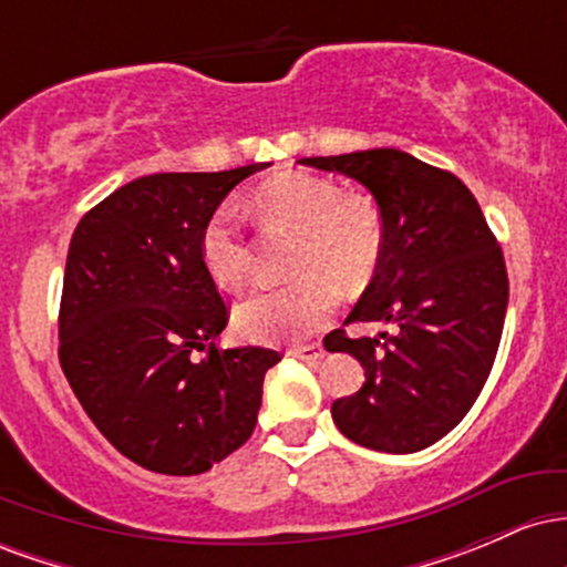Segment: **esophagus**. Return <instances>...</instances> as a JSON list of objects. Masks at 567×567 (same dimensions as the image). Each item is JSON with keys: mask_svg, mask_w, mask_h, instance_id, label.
Masks as SVG:
<instances>
[{"mask_svg": "<svg viewBox=\"0 0 567 567\" xmlns=\"http://www.w3.org/2000/svg\"><path fill=\"white\" fill-rule=\"evenodd\" d=\"M290 354L306 362H320L324 357V347L322 343H303V347H292Z\"/></svg>", "mask_w": 567, "mask_h": 567, "instance_id": "obj_1", "label": "esophagus"}]
</instances>
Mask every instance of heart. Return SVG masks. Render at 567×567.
Masks as SVG:
<instances>
[{"label":"heart","mask_w":567,"mask_h":567,"mask_svg":"<svg viewBox=\"0 0 567 567\" xmlns=\"http://www.w3.org/2000/svg\"><path fill=\"white\" fill-rule=\"evenodd\" d=\"M266 229L301 234L288 288L258 290L234 309V324L252 341L298 338L320 330L338 306V288L357 292L373 282L383 258L381 207L360 192H343L336 181L311 173H279L245 202ZM199 258L207 277L237 290L250 275L252 245L243 213L220 205L199 234Z\"/></svg>","instance_id":"heart-1"}]
</instances>
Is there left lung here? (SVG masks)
Instances as JSON below:
<instances>
[{
    "label": "left lung",
    "mask_w": 567,
    "mask_h": 567,
    "mask_svg": "<svg viewBox=\"0 0 567 567\" xmlns=\"http://www.w3.org/2000/svg\"><path fill=\"white\" fill-rule=\"evenodd\" d=\"M301 165L360 181L386 231L379 271L343 324L392 322L396 333L324 338L365 368L360 392L333 402L336 426L370 451H424L470 413L496 362L509 303L496 234L464 181L396 148Z\"/></svg>",
    "instance_id": "1"
}]
</instances>
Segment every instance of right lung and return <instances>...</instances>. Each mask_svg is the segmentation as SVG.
<instances>
[{"mask_svg":"<svg viewBox=\"0 0 567 567\" xmlns=\"http://www.w3.org/2000/svg\"><path fill=\"white\" fill-rule=\"evenodd\" d=\"M264 167L143 175L84 213L71 237L61 368L103 437L143 470L202 474L256 429L264 375L282 357L218 347L229 306L202 266L199 234Z\"/></svg>","mask_w":567,"mask_h":567,"instance_id":"right-lung-1","label":"right lung"}]
</instances>
